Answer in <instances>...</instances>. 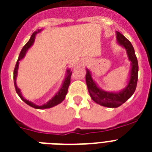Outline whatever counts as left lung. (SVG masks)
Segmentation results:
<instances>
[{"mask_svg":"<svg viewBox=\"0 0 152 152\" xmlns=\"http://www.w3.org/2000/svg\"><path fill=\"white\" fill-rule=\"evenodd\" d=\"M116 34H117L116 38L118 42L126 48L129 58L132 62L131 75L127 87L119 93H110L103 91L98 88L94 81L91 78L89 71L87 70V74H86V83L92 100L100 105L103 107H112V108H116L121 106L133 94L136 89L138 74H139V64H138V60L135 56L133 46L129 40L127 39L123 34L119 32H117Z\"/></svg>","mask_w":152,"mask_h":152,"instance_id":"obj_1","label":"left lung"}]
</instances>
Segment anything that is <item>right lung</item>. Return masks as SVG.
Segmentation results:
<instances>
[{"label": "right lung", "mask_w": 152, "mask_h": 152, "mask_svg": "<svg viewBox=\"0 0 152 152\" xmlns=\"http://www.w3.org/2000/svg\"><path fill=\"white\" fill-rule=\"evenodd\" d=\"M39 32H40V30L34 32V33L32 34V36H31V37H30V39H29V41L26 42V45L23 47L22 50H21L20 53V56H19L18 59H17V63H16L15 68H14V71H13V83H14V87H15V89H16V91H17V94L19 95V96H20V97L21 99H22V100L26 103V104H28V105L30 106V107H33V108H36V109H47V108H51V107H54V106L58 105V103H61V102L64 100V98H65V96H66L67 93H68V87H69V85H70V82H71V80H70V79H71L72 72H71V71H70V70H68V76H67V77H65V79H64V83H63L62 87H61V89L59 90V91H58V92L56 94V96L52 98V100H49L48 103H45V104H44V105L37 106V105H36V104H34V103H32V102L29 101V100H26V99H24V98L23 97L22 94H21V93H20V90L17 88V84H16V77H17V68H18L19 61H20V59H22L25 56L26 51L28 50V49H29L31 45H33V42H34V39H35V36H36V34L37 33H39Z\"/></svg>", "instance_id": "obj_1"}]
</instances>
